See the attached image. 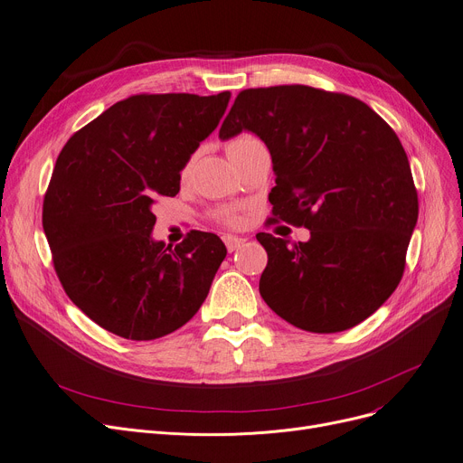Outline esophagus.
I'll use <instances>...</instances> for the list:
<instances>
[{
	"label": "esophagus",
	"instance_id": "34e87169",
	"mask_svg": "<svg viewBox=\"0 0 463 463\" xmlns=\"http://www.w3.org/2000/svg\"><path fill=\"white\" fill-rule=\"evenodd\" d=\"M223 241H225V246H227V250H229V253H232V251H236L240 246H244V238H238V236H231V234H227V236H223Z\"/></svg>",
	"mask_w": 463,
	"mask_h": 463
}]
</instances>
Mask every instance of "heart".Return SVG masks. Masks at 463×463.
Wrapping results in <instances>:
<instances>
[{"instance_id":"heart-1","label":"heart","mask_w":463,"mask_h":463,"mask_svg":"<svg viewBox=\"0 0 463 463\" xmlns=\"http://www.w3.org/2000/svg\"><path fill=\"white\" fill-rule=\"evenodd\" d=\"M259 142L260 140L257 137L250 135V133H240V135L232 137L227 142V154L231 156V154H234L238 150H244V148H248V146H253V144H259ZM219 219H222V222L227 223V225H238V222H240L238 215L234 212H222V213H219Z\"/></svg>"}]
</instances>
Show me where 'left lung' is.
Here are the masks:
<instances>
[{
  "label": "left lung",
  "instance_id": "1",
  "mask_svg": "<svg viewBox=\"0 0 463 463\" xmlns=\"http://www.w3.org/2000/svg\"><path fill=\"white\" fill-rule=\"evenodd\" d=\"M255 133L272 156V222L309 229L307 241L269 232L259 290L281 319L332 334L356 326L394 293L419 219L407 154L386 121L345 93L309 86L240 91L219 138Z\"/></svg>",
  "mask_w": 463,
  "mask_h": 463
}]
</instances>
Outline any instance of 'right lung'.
<instances>
[{"mask_svg": "<svg viewBox=\"0 0 463 463\" xmlns=\"http://www.w3.org/2000/svg\"><path fill=\"white\" fill-rule=\"evenodd\" d=\"M231 93L133 95L72 135L43 203V229L67 297L101 328L135 342L184 326L227 255L217 234L176 248L154 240V204L223 118Z\"/></svg>", "mask_w": 463, "mask_h": 463, "instance_id": "add662e5", "label": "right lung"}]
</instances>
